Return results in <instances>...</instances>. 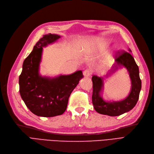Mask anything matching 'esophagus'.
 <instances>
[{"label": "esophagus", "mask_w": 154, "mask_h": 154, "mask_svg": "<svg viewBox=\"0 0 154 154\" xmlns=\"http://www.w3.org/2000/svg\"><path fill=\"white\" fill-rule=\"evenodd\" d=\"M90 72L88 69L85 70L83 72V75L85 77H88L90 76Z\"/></svg>", "instance_id": "obj_1"}]
</instances>
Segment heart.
<instances>
[{"label":"heart","instance_id":"b5f03b06","mask_svg":"<svg viewBox=\"0 0 154 154\" xmlns=\"http://www.w3.org/2000/svg\"><path fill=\"white\" fill-rule=\"evenodd\" d=\"M109 65H110L109 60H108V59H106V60H105L103 62H102L100 68L102 69H107L108 68Z\"/></svg>","mask_w":154,"mask_h":154}]
</instances>
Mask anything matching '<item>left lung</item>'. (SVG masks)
Wrapping results in <instances>:
<instances>
[{
    "mask_svg": "<svg viewBox=\"0 0 154 154\" xmlns=\"http://www.w3.org/2000/svg\"><path fill=\"white\" fill-rule=\"evenodd\" d=\"M129 52H131L129 48L128 49V52L122 53L119 57L116 58V62L105 76L92 77V103L94 109L98 113L111 116H120L131 111L137 104L141 89V80L139 67ZM122 68L127 70L131 81V89L129 94L121 100H105L103 97L104 78L112 76Z\"/></svg>",
    "mask_w": 154,
    "mask_h": 154,
    "instance_id": "1",
    "label": "left lung"
}]
</instances>
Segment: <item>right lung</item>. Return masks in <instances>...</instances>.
Here are the masks:
<instances>
[{
    "instance_id": "obj_1",
    "label": "right lung",
    "mask_w": 154,
    "mask_h": 154,
    "mask_svg": "<svg viewBox=\"0 0 154 154\" xmlns=\"http://www.w3.org/2000/svg\"><path fill=\"white\" fill-rule=\"evenodd\" d=\"M60 38L55 34L44 35L23 64L19 78V92L26 107L38 116L62 115L66 110L71 93L83 77L81 70L55 77L42 75L39 73L43 48L53 44Z\"/></svg>"
}]
</instances>
